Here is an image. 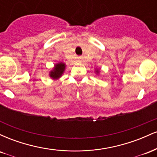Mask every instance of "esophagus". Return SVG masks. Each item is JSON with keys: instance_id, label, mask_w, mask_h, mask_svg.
Segmentation results:
<instances>
[{"instance_id": "34e87169", "label": "esophagus", "mask_w": 157, "mask_h": 157, "mask_svg": "<svg viewBox=\"0 0 157 157\" xmlns=\"http://www.w3.org/2000/svg\"><path fill=\"white\" fill-rule=\"evenodd\" d=\"M82 57H78V61H79V62H81V61H82Z\"/></svg>"}]
</instances>
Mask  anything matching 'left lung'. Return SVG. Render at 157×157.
<instances>
[{
	"instance_id": "8db88e82",
	"label": "left lung",
	"mask_w": 157,
	"mask_h": 157,
	"mask_svg": "<svg viewBox=\"0 0 157 157\" xmlns=\"http://www.w3.org/2000/svg\"><path fill=\"white\" fill-rule=\"evenodd\" d=\"M96 72H97V73H99V71H98V69L97 70V71H96Z\"/></svg>"
}]
</instances>
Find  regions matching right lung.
Instances as JSON below:
<instances>
[{
  "label": "right lung",
  "instance_id": "add662e5",
  "mask_svg": "<svg viewBox=\"0 0 157 157\" xmlns=\"http://www.w3.org/2000/svg\"><path fill=\"white\" fill-rule=\"evenodd\" d=\"M65 68H66V64L63 63H59L55 64V67L49 72V76L53 80H57L62 76L65 71Z\"/></svg>",
  "mask_w": 157,
  "mask_h": 157
}]
</instances>
